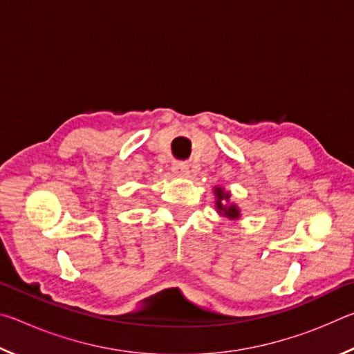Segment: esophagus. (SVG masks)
Masks as SVG:
<instances>
[{
  "label": "esophagus",
  "instance_id": "34e87169",
  "mask_svg": "<svg viewBox=\"0 0 354 354\" xmlns=\"http://www.w3.org/2000/svg\"><path fill=\"white\" fill-rule=\"evenodd\" d=\"M171 170L179 176H185L189 175V164L183 162V160H176V162L171 164Z\"/></svg>",
  "mask_w": 354,
  "mask_h": 354
}]
</instances>
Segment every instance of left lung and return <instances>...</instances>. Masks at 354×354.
<instances>
[{"mask_svg": "<svg viewBox=\"0 0 354 354\" xmlns=\"http://www.w3.org/2000/svg\"><path fill=\"white\" fill-rule=\"evenodd\" d=\"M215 194H217V209H218V212L220 214L223 212V215H226V217H230V218H237L239 217V209L234 205L225 206V203L230 200V194H225L223 189H220V187L215 189Z\"/></svg>", "mask_w": 354, "mask_h": 354, "instance_id": "left-lung-1", "label": "left lung"}]
</instances>
